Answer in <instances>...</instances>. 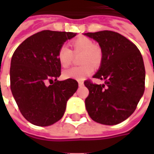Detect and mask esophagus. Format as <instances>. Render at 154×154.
<instances>
[{
	"label": "esophagus",
	"mask_w": 154,
	"mask_h": 154,
	"mask_svg": "<svg viewBox=\"0 0 154 154\" xmlns=\"http://www.w3.org/2000/svg\"><path fill=\"white\" fill-rule=\"evenodd\" d=\"M78 85H79V87H82L84 85L83 82H82V81H79V82H78Z\"/></svg>",
	"instance_id": "1"
}]
</instances>
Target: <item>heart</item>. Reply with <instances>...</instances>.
<instances>
[{"label": "heart", "mask_w": 154, "mask_h": 154, "mask_svg": "<svg viewBox=\"0 0 154 154\" xmlns=\"http://www.w3.org/2000/svg\"><path fill=\"white\" fill-rule=\"evenodd\" d=\"M72 50L66 45H62L57 53V58L63 67H69L73 60V54H82L80 63L82 65L73 67L65 70L63 73L66 79H75L77 81L84 80L88 76L93 73L95 66H100L102 62V52L100 48L94 45L90 38L80 36L73 38L70 42Z\"/></svg>", "instance_id": "obj_1"}]
</instances>
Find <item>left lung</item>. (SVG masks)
I'll use <instances>...</instances> for the list:
<instances>
[{
    "label": "left lung",
    "mask_w": 154,
    "mask_h": 154,
    "mask_svg": "<svg viewBox=\"0 0 154 154\" xmlns=\"http://www.w3.org/2000/svg\"><path fill=\"white\" fill-rule=\"evenodd\" d=\"M98 42L102 62L95 78L103 85L84 82L89 90L85 100L88 115L94 121L114 125L125 120L135 110L145 88V68L135 44L110 30L87 33Z\"/></svg>",
    "instance_id": "left-lung-1"
}]
</instances>
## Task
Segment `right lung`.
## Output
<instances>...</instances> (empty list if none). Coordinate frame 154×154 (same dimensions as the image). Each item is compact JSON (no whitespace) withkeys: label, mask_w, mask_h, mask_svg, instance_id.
I'll use <instances>...</instances> for the list:
<instances>
[{"label":"right lung","mask_w":154,"mask_h":154,"mask_svg":"<svg viewBox=\"0 0 154 154\" xmlns=\"http://www.w3.org/2000/svg\"><path fill=\"white\" fill-rule=\"evenodd\" d=\"M75 35L43 30L26 38L13 54L11 90L22 116L35 125L48 126L58 121L67 100L77 90L74 79L57 81L61 75L57 50Z\"/></svg>","instance_id":"add662e5"}]
</instances>
